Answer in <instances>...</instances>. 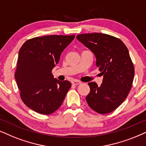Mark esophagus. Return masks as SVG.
<instances>
[{
	"instance_id": "obj_1",
	"label": "esophagus",
	"mask_w": 146,
	"mask_h": 146,
	"mask_svg": "<svg viewBox=\"0 0 146 146\" xmlns=\"http://www.w3.org/2000/svg\"><path fill=\"white\" fill-rule=\"evenodd\" d=\"M71 84L73 85H75V86H76V85L81 84H82V82H79V81H78V80H74V81H73V82H72Z\"/></svg>"
}]
</instances>
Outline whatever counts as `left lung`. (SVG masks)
Returning a JSON list of instances; mask_svg holds the SVG:
<instances>
[{
  "label": "left lung",
  "mask_w": 146,
  "mask_h": 146,
  "mask_svg": "<svg viewBox=\"0 0 146 146\" xmlns=\"http://www.w3.org/2000/svg\"><path fill=\"white\" fill-rule=\"evenodd\" d=\"M76 38L94 54L103 75L100 86L88 83L87 102L98 113L111 112L126 99L132 87L135 70L128 49L119 38L102 33L79 34Z\"/></svg>",
  "instance_id": "obj_1"
}]
</instances>
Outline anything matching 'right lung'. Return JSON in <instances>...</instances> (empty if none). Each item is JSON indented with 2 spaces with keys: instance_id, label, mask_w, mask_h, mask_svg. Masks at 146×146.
Returning a JSON list of instances; mask_svg holds the SVG:
<instances>
[{
  "instance_id": "obj_1",
  "label": "right lung",
  "mask_w": 146,
  "mask_h": 146,
  "mask_svg": "<svg viewBox=\"0 0 146 146\" xmlns=\"http://www.w3.org/2000/svg\"><path fill=\"white\" fill-rule=\"evenodd\" d=\"M75 37H36L27 40L20 48L15 78L24 104L35 112L50 114L61 106L71 84L54 79L52 70Z\"/></svg>"
}]
</instances>
